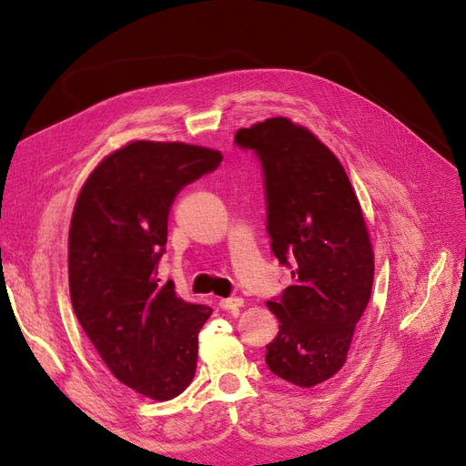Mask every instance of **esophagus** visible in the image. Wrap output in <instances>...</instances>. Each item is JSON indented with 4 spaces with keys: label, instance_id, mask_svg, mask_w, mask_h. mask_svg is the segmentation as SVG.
Returning a JSON list of instances; mask_svg holds the SVG:
<instances>
[{
    "label": "esophagus",
    "instance_id": "34e87169",
    "mask_svg": "<svg viewBox=\"0 0 466 466\" xmlns=\"http://www.w3.org/2000/svg\"><path fill=\"white\" fill-rule=\"evenodd\" d=\"M242 305H244L242 298H224L218 301V307L222 311H234V309H239Z\"/></svg>",
    "mask_w": 466,
    "mask_h": 466
}]
</instances>
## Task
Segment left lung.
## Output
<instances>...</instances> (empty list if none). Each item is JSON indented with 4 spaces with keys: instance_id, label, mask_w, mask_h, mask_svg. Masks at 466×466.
<instances>
[{
    "instance_id": "obj_1",
    "label": "left lung",
    "mask_w": 466,
    "mask_h": 466,
    "mask_svg": "<svg viewBox=\"0 0 466 466\" xmlns=\"http://www.w3.org/2000/svg\"><path fill=\"white\" fill-rule=\"evenodd\" d=\"M234 142L261 161L270 249L294 268L291 286L267 301L280 330L265 360L282 380L313 388L346 363L370 299L367 222L341 163L305 127L272 116L239 128Z\"/></svg>"
}]
</instances>
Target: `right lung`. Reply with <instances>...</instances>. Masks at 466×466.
Here are the masks:
<instances>
[{"label":"right lung","instance_id":"obj_1","mask_svg":"<svg viewBox=\"0 0 466 466\" xmlns=\"http://www.w3.org/2000/svg\"><path fill=\"white\" fill-rule=\"evenodd\" d=\"M220 151L182 142H130L84 182L68 230L75 315L118 382L155 401L194 380L198 334L211 307L159 284L167 220L180 189L215 170Z\"/></svg>","mask_w":466,"mask_h":466}]
</instances>
